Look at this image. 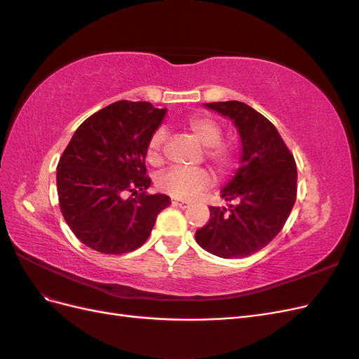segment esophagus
Masks as SVG:
<instances>
[{
  "label": "esophagus",
  "instance_id": "1",
  "mask_svg": "<svg viewBox=\"0 0 359 359\" xmlns=\"http://www.w3.org/2000/svg\"><path fill=\"white\" fill-rule=\"evenodd\" d=\"M172 203L175 205V206H178V208H182V210L184 208H189V205H190L187 201H177V199H173Z\"/></svg>",
  "mask_w": 359,
  "mask_h": 359
}]
</instances>
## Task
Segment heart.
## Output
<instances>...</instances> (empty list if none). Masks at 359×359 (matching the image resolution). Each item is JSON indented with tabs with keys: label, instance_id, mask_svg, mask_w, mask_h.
Returning a JSON list of instances; mask_svg holds the SVG:
<instances>
[{
	"label": "heart",
	"instance_id": "heart-1",
	"mask_svg": "<svg viewBox=\"0 0 359 359\" xmlns=\"http://www.w3.org/2000/svg\"><path fill=\"white\" fill-rule=\"evenodd\" d=\"M187 127L191 135L198 139V142L205 147V156L219 173H227L235 163V156L232 149L222 145L220 140L223 136L222 127L206 116H193L187 121ZM166 140V132L163 128L156 130L151 135L147 145V158L151 165H160L161 149ZM157 186L160 190L169 193L172 198L177 199H193L199 193L211 186V175L208 170L202 168L184 169L172 168L163 172L158 177Z\"/></svg>",
	"mask_w": 359,
	"mask_h": 359
}]
</instances>
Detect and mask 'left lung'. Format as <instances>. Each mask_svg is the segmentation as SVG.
<instances>
[{"mask_svg":"<svg viewBox=\"0 0 359 359\" xmlns=\"http://www.w3.org/2000/svg\"><path fill=\"white\" fill-rule=\"evenodd\" d=\"M232 119L241 139V165L222 190L226 206H210L196 243L223 259L259 252L285 226L297 201V165L274 124L245 103H205Z\"/></svg>","mask_w":359,"mask_h":359,"instance_id":"obj_1","label":"left lung"}]
</instances>
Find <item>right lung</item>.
Here are the masks:
<instances>
[{"instance_id": "right-lung-1", "label": "right lung", "mask_w": 359, "mask_h": 359, "mask_svg": "<svg viewBox=\"0 0 359 359\" xmlns=\"http://www.w3.org/2000/svg\"><path fill=\"white\" fill-rule=\"evenodd\" d=\"M165 115L148 102H115L86 118L64 149L57 166L60 208L86 247L133 252L170 205L166 194L147 193V145Z\"/></svg>"}]
</instances>
